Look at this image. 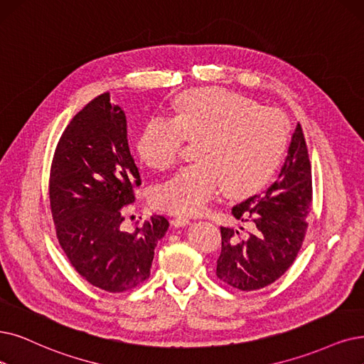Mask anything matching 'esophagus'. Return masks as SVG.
I'll return each instance as SVG.
<instances>
[{"label": "esophagus", "mask_w": 364, "mask_h": 364, "mask_svg": "<svg viewBox=\"0 0 364 364\" xmlns=\"http://www.w3.org/2000/svg\"><path fill=\"white\" fill-rule=\"evenodd\" d=\"M171 223H173L174 227H183V225L191 224V220L188 216H185V215H178V216L173 218Z\"/></svg>", "instance_id": "esophagus-1"}]
</instances>
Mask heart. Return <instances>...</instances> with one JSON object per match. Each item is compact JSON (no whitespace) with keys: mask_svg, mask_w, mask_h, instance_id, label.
Here are the masks:
<instances>
[{"mask_svg":"<svg viewBox=\"0 0 364 364\" xmlns=\"http://www.w3.org/2000/svg\"><path fill=\"white\" fill-rule=\"evenodd\" d=\"M288 137L285 116L221 88H200L174 101V118L152 116L140 129L136 149L154 170L171 167L185 140L196 141L197 161L154 190L158 208L196 215L225 186L230 196L251 194L278 167Z\"/></svg>","mask_w":364,"mask_h":364,"instance_id":"b5f03b06","label":"heart"}]
</instances>
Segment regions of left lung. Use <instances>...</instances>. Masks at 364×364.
Segmentation results:
<instances>
[{
    "label": "left lung",
    "instance_id": "1",
    "mask_svg": "<svg viewBox=\"0 0 364 364\" xmlns=\"http://www.w3.org/2000/svg\"><path fill=\"white\" fill-rule=\"evenodd\" d=\"M311 206L312 170L297 124L278 179L231 209L236 220L250 224V231L221 227L218 278L240 291H254L279 279L301 248Z\"/></svg>",
    "mask_w": 364,
    "mask_h": 364
}]
</instances>
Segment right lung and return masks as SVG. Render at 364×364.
<instances>
[{
	"mask_svg": "<svg viewBox=\"0 0 364 364\" xmlns=\"http://www.w3.org/2000/svg\"><path fill=\"white\" fill-rule=\"evenodd\" d=\"M141 185L129 154L127 119L105 92L70 121L50 166L49 200L56 239L85 281L124 293L146 281L168 221L154 215L125 231L122 212Z\"/></svg>",
	"mask_w": 364,
	"mask_h": 364,
	"instance_id": "1",
	"label": "right lung"
}]
</instances>
